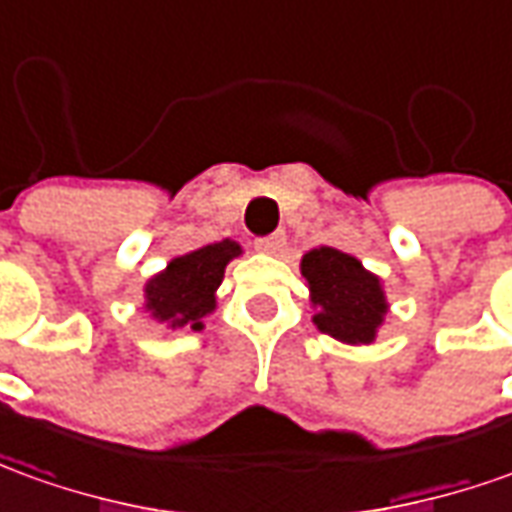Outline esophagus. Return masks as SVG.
<instances>
[{"mask_svg":"<svg viewBox=\"0 0 512 512\" xmlns=\"http://www.w3.org/2000/svg\"><path fill=\"white\" fill-rule=\"evenodd\" d=\"M257 252H266V255H280L285 249V235L277 232V235H268V238H257L255 241Z\"/></svg>","mask_w":512,"mask_h":512,"instance_id":"esophagus-1","label":"esophagus"}]
</instances>
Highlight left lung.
<instances>
[{"instance_id":"8db88e82","label":"left lung","mask_w":512,"mask_h":512,"mask_svg":"<svg viewBox=\"0 0 512 512\" xmlns=\"http://www.w3.org/2000/svg\"><path fill=\"white\" fill-rule=\"evenodd\" d=\"M302 277L310 288L313 324L318 332L349 346H368L388 316L382 280L355 255L335 246H318L302 255Z\"/></svg>"}]
</instances>
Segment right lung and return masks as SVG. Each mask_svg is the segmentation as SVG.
Listing matches in <instances>:
<instances>
[{"label":"right lung","mask_w":512,"mask_h":512,"mask_svg":"<svg viewBox=\"0 0 512 512\" xmlns=\"http://www.w3.org/2000/svg\"><path fill=\"white\" fill-rule=\"evenodd\" d=\"M244 255L238 241L224 238L174 257L144 285V310L166 330H205L216 310V291L230 260Z\"/></svg>","instance_id":"obj_1"}]
</instances>
